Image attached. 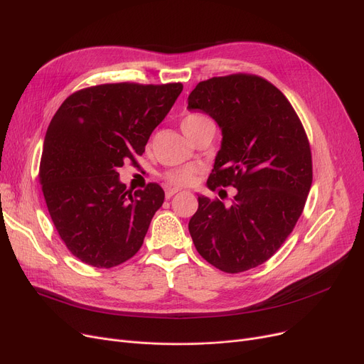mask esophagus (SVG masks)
<instances>
[{"label": "esophagus", "mask_w": 364, "mask_h": 364, "mask_svg": "<svg viewBox=\"0 0 364 364\" xmlns=\"http://www.w3.org/2000/svg\"><path fill=\"white\" fill-rule=\"evenodd\" d=\"M180 192V188H168L166 192H165V198L166 199H171L172 196H174L176 193H178Z\"/></svg>", "instance_id": "obj_1"}]
</instances>
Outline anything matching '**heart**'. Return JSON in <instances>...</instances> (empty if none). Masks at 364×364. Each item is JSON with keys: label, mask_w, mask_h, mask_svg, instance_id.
Returning a JSON list of instances; mask_svg holds the SVG:
<instances>
[{"label": "heart", "mask_w": 364, "mask_h": 364, "mask_svg": "<svg viewBox=\"0 0 364 364\" xmlns=\"http://www.w3.org/2000/svg\"><path fill=\"white\" fill-rule=\"evenodd\" d=\"M181 129L186 134V137L192 141L198 134L203 132L205 129H215V125L214 121L203 113H188L181 119ZM196 174V166H186L168 171L165 174V180L172 186H187L195 181Z\"/></svg>", "instance_id": "1"}]
</instances>
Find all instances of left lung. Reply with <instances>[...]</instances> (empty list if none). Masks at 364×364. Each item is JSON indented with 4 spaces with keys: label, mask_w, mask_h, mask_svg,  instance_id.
I'll use <instances>...</instances> for the list:
<instances>
[{
    "label": "left lung",
    "mask_w": 364,
    "mask_h": 364,
    "mask_svg": "<svg viewBox=\"0 0 364 364\" xmlns=\"http://www.w3.org/2000/svg\"><path fill=\"white\" fill-rule=\"evenodd\" d=\"M187 100L223 132L208 187L236 188L230 205L198 196L190 236L221 272L251 270L277 252L302 214L313 183L307 134L283 92L257 75L215 76Z\"/></svg>",
    "instance_id": "obj_1"
}]
</instances>
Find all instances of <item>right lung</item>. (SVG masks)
I'll return each mask as SVG.
<instances>
[{
    "mask_svg": "<svg viewBox=\"0 0 364 364\" xmlns=\"http://www.w3.org/2000/svg\"><path fill=\"white\" fill-rule=\"evenodd\" d=\"M183 85L103 84L70 94L53 117L40 165L50 217L68 250L110 269L136 255L165 193L149 183L131 195L118 168L143 155Z\"/></svg>",
    "mask_w": 364,
    "mask_h": 364,
    "instance_id": "1",
    "label": "right lung"
}]
</instances>
